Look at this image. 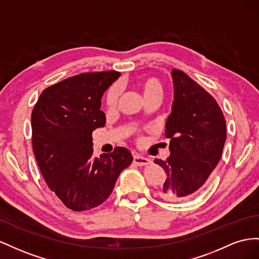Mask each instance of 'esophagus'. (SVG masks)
I'll return each instance as SVG.
<instances>
[{"label":"esophagus","mask_w":259,"mask_h":259,"mask_svg":"<svg viewBox=\"0 0 259 259\" xmlns=\"http://www.w3.org/2000/svg\"><path fill=\"white\" fill-rule=\"evenodd\" d=\"M134 162L136 165H138V166H146V165H149V164H151V159L150 158H147V157H144V156H142V155H140V154H136V155H134Z\"/></svg>","instance_id":"esophagus-1"}]
</instances>
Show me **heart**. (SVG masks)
<instances>
[{
  "mask_svg": "<svg viewBox=\"0 0 259 259\" xmlns=\"http://www.w3.org/2000/svg\"><path fill=\"white\" fill-rule=\"evenodd\" d=\"M140 84H141L144 99L154 97V95H162V84L157 78L147 76L141 80V83ZM120 92H121V89L118 83H115L114 85L110 87L106 95V103L108 106L116 105L118 98H119L120 95Z\"/></svg>",
  "mask_w": 259,
  "mask_h": 259,
  "instance_id": "heart-1",
  "label": "heart"
}]
</instances>
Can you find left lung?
I'll use <instances>...</instances> for the list:
<instances>
[{"label":"left lung","mask_w":259,"mask_h":259,"mask_svg":"<svg viewBox=\"0 0 259 259\" xmlns=\"http://www.w3.org/2000/svg\"><path fill=\"white\" fill-rule=\"evenodd\" d=\"M174 101L166 121L170 156L155 159L166 172L158 195L169 202L195 197L220 160L226 119L216 100L183 71L171 70Z\"/></svg>","instance_id":"left-lung-1"}]
</instances>
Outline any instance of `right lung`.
<instances>
[{"label":"right lung","mask_w":259,"mask_h":259,"mask_svg":"<svg viewBox=\"0 0 259 259\" xmlns=\"http://www.w3.org/2000/svg\"><path fill=\"white\" fill-rule=\"evenodd\" d=\"M87 72L44 90L31 115L32 149L48 187L66 207L82 211L104 203L134 157L125 147L94 157L92 132L105 125L101 99L119 78Z\"/></svg>","instance_id":"obj_1"}]
</instances>
